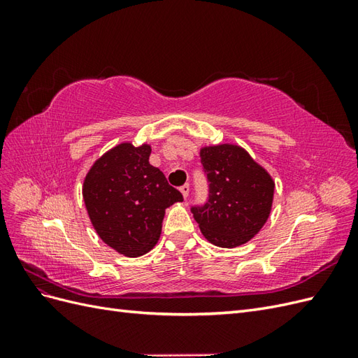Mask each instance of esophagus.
Returning a JSON list of instances; mask_svg holds the SVG:
<instances>
[{
  "label": "esophagus",
  "instance_id": "34e87169",
  "mask_svg": "<svg viewBox=\"0 0 358 358\" xmlns=\"http://www.w3.org/2000/svg\"><path fill=\"white\" fill-rule=\"evenodd\" d=\"M180 192H182V196H183V199H188V196H189V185L188 183H185V185H182L180 187Z\"/></svg>",
  "mask_w": 358,
  "mask_h": 358
}]
</instances>
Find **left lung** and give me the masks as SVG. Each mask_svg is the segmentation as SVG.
<instances>
[{
  "mask_svg": "<svg viewBox=\"0 0 358 358\" xmlns=\"http://www.w3.org/2000/svg\"><path fill=\"white\" fill-rule=\"evenodd\" d=\"M200 158L209 194L204 203H192L191 212L203 236L221 248L251 241L268 218L272 178L237 146L204 148Z\"/></svg>",
  "mask_w": 358,
  "mask_h": 358,
  "instance_id": "1",
  "label": "left lung"
}]
</instances>
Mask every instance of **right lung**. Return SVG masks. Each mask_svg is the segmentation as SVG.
<instances>
[{"mask_svg":"<svg viewBox=\"0 0 358 358\" xmlns=\"http://www.w3.org/2000/svg\"><path fill=\"white\" fill-rule=\"evenodd\" d=\"M150 146L122 143L104 154L83 183V200L101 241L127 257L155 246L164 210L182 194L149 164Z\"/></svg>","mask_w":358,"mask_h":358,"instance_id":"add662e5","label":"right lung"}]
</instances>
